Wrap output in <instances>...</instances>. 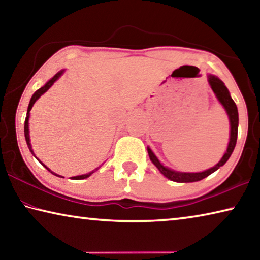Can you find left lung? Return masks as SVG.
I'll return each mask as SVG.
<instances>
[{"label":"left lung","instance_id":"obj_1","mask_svg":"<svg viewBox=\"0 0 260 260\" xmlns=\"http://www.w3.org/2000/svg\"><path fill=\"white\" fill-rule=\"evenodd\" d=\"M209 82L211 85V88H212V90L214 91V94L217 95L218 100L220 101V103L223 105V108H225V110L227 111L228 117H230L231 139H230V143H228L227 151L221 158V160H220L217 165L213 166L212 169H209L201 173H181V172H175V171H172L167 169L165 166H162L159 162V160L157 159V157L153 155V152L150 150V148H148V153H149V157H150V160L156 165L157 169L159 170L167 179L172 180V181L193 182V181H200V180L209 177L211 173H213L214 171H217L220 166L225 164V162L228 160V158L231 157L232 152L235 148L236 140H237V128H239V112H237L236 104L231 98L230 91H228L226 86L223 85V82L220 80L219 78L214 76H209Z\"/></svg>","mask_w":260,"mask_h":260}]
</instances>
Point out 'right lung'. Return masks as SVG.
<instances>
[{
	"mask_svg": "<svg viewBox=\"0 0 260 260\" xmlns=\"http://www.w3.org/2000/svg\"><path fill=\"white\" fill-rule=\"evenodd\" d=\"M63 73V71H60V72H58L57 74H55L54 76V78L52 79H50L49 81H48L45 86L43 87H41L40 89H38L37 91H35V93L33 94V96H32V99H30V101H29V104H28V109H27V117H26V119H25V126H24V132H25V139H26V142H27V146H28V148H29V150H30V152L33 153V150H32V147H30V143H29V134H28V117H29V111H30V109H32V107H33V104L35 103V101H37L39 98H40V96L43 94V93H46V91L49 89V88L52 86V83H54L57 79H58L59 77H60V74ZM34 155V153H33ZM40 161V160H39ZM41 162V161H40ZM42 164V162H41ZM43 165V164H42ZM46 167V169L48 170V171H50L49 169H48V167L46 166V165H43ZM98 170V169H96ZM91 173H94V171L93 172H90V173H88V174H83V175H78V177H73L72 179L73 180H81V179H86V178H88L89 177V175L91 174ZM55 174V173H54ZM57 175V174H56ZM57 177H59V175H57Z\"/></svg>",
	"mask_w": 260,
	"mask_h": 260,
	"instance_id": "1",
	"label": "right lung"
}]
</instances>
